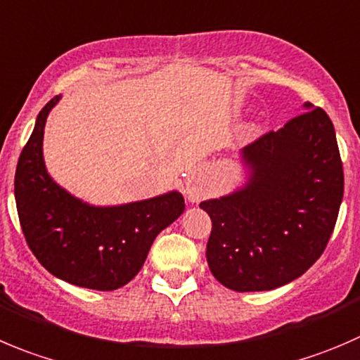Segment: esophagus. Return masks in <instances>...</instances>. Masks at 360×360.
I'll list each match as a JSON object with an SVG mask.
<instances>
[{
  "label": "esophagus",
  "instance_id": "esophagus-1",
  "mask_svg": "<svg viewBox=\"0 0 360 360\" xmlns=\"http://www.w3.org/2000/svg\"><path fill=\"white\" fill-rule=\"evenodd\" d=\"M184 195H186L188 198H190V200H198V197H200V193H198V190H195V188H191V186H186L184 188Z\"/></svg>",
  "mask_w": 360,
  "mask_h": 360
}]
</instances>
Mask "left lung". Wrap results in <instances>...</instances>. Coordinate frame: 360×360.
Here are the masks:
<instances>
[{"mask_svg": "<svg viewBox=\"0 0 360 360\" xmlns=\"http://www.w3.org/2000/svg\"><path fill=\"white\" fill-rule=\"evenodd\" d=\"M306 109L243 149L253 172L243 190L200 204L212 221L209 269L230 290H273L297 280L333 236L343 162L326 110Z\"/></svg>", "mask_w": 360, "mask_h": 360, "instance_id": "left-lung-1", "label": "left lung"}]
</instances>
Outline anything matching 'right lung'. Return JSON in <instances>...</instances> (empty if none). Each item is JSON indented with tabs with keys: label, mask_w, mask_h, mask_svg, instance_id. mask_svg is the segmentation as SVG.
Masks as SVG:
<instances>
[{
	"label": "right lung",
	"mask_w": 360,
	"mask_h": 360,
	"mask_svg": "<svg viewBox=\"0 0 360 360\" xmlns=\"http://www.w3.org/2000/svg\"><path fill=\"white\" fill-rule=\"evenodd\" d=\"M54 96L37 117L15 170V204L26 243L49 273L77 287L116 290L141 271L153 240L184 211L177 191L93 207L66 193L47 174L41 141Z\"/></svg>",
	"instance_id": "right-lung-1"
}]
</instances>
